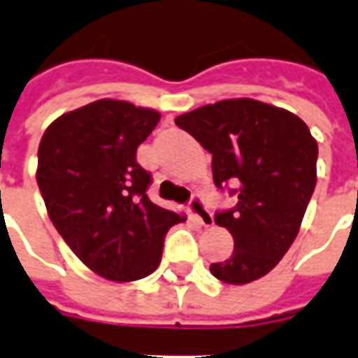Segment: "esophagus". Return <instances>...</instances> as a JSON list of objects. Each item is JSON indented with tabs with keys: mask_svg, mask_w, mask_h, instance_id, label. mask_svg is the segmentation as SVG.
Here are the masks:
<instances>
[{
	"mask_svg": "<svg viewBox=\"0 0 358 358\" xmlns=\"http://www.w3.org/2000/svg\"><path fill=\"white\" fill-rule=\"evenodd\" d=\"M189 213H192L203 226L213 224V215H210L209 209H207V205H205V201H203L199 195H194V197L189 199Z\"/></svg>",
	"mask_w": 358,
	"mask_h": 358,
	"instance_id": "obj_1",
	"label": "esophagus"
}]
</instances>
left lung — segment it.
<instances>
[{
	"instance_id": "left-lung-1",
	"label": "left lung",
	"mask_w": 358,
	"mask_h": 358,
	"mask_svg": "<svg viewBox=\"0 0 358 358\" xmlns=\"http://www.w3.org/2000/svg\"><path fill=\"white\" fill-rule=\"evenodd\" d=\"M213 155L218 189L236 184L234 209L215 222L234 238V253L210 264L226 284H249L274 268L297 238L316 186L318 145L297 115L241 97L203 105L174 118Z\"/></svg>"
}]
</instances>
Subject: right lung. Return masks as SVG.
Segmentation results:
<instances>
[{
	"label": "right lung",
	"mask_w": 358,
	"mask_h": 358,
	"mask_svg": "<svg viewBox=\"0 0 358 358\" xmlns=\"http://www.w3.org/2000/svg\"><path fill=\"white\" fill-rule=\"evenodd\" d=\"M161 113L99 99L53 120L38 148L36 180L51 222L82 263L113 282L149 276L163 241L184 222L148 197L151 174L136 161Z\"/></svg>",
	"instance_id": "right-lung-1"
}]
</instances>
